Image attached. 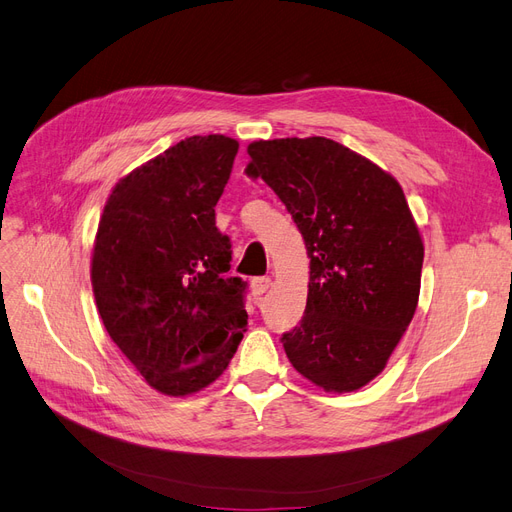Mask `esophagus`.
I'll list each match as a JSON object with an SVG mask.
<instances>
[{
	"label": "esophagus",
	"mask_w": 512,
	"mask_h": 512,
	"mask_svg": "<svg viewBox=\"0 0 512 512\" xmlns=\"http://www.w3.org/2000/svg\"><path fill=\"white\" fill-rule=\"evenodd\" d=\"M269 286H271V277H254V280H252V294L258 299L269 290Z\"/></svg>",
	"instance_id": "34e87169"
}]
</instances>
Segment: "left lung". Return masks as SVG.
Instances as JSON below:
<instances>
[{
	"instance_id": "8db88e82",
	"label": "left lung",
	"mask_w": 512,
	"mask_h": 512,
	"mask_svg": "<svg viewBox=\"0 0 512 512\" xmlns=\"http://www.w3.org/2000/svg\"><path fill=\"white\" fill-rule=\"evenodd\" d=\"M245 173L280 196L301 230L309 290L301 322L282 335L292 367L331 393L384 369L416 312L423 241L401 185L331 138H275L247 147Z\"/></svg>"
}]
</instances>
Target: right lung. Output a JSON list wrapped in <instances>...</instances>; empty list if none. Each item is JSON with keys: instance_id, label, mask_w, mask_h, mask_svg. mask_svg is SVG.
Returning a JSON list of instances; mask_svg holds the SVG:
<instances>
[{"instance_id": "right-lung-1", "label": "right lung", "mask_w": 512, "mask_h": 512, "mask_svg": "<svg viewBox=\"0 0 512 512\" xmlns=\"http://www.w3.org/2000/svg\"><path fill=\"white\" fill-rule=\"evenodd\" d=\"M239 151L190 136L119 179L98 224L91 286L104 327L153 389L183 397L218 380L247 327L215 205Z\"/></svg>"}]
</instances>
